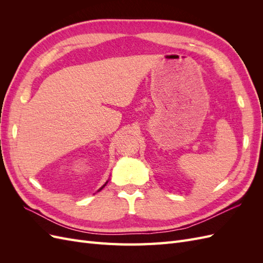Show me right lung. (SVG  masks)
<instances>
[{
	"label": "right lung",
	"instance_id": "add662e5",
	"mask_svg": "<svg viewBox=\"0 0 263 263\" xmlns=\"http://www.w3.org/2000/svg\"><path fill=\"white\" fill-rule=\"evenodd\" d=\"M107 182H108V181H106V182H105V184H104V185H103V186H102V187H100V189H99V190H98V192H100V191H101V190H102V189H103V187H104V186H105V185H106V184H107Z\"/></svg>",
	"mask_w": 263,
	"mask_h": 263
}]
</instances>
